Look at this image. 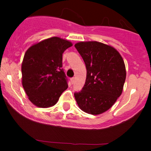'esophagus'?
<instances>
[{
	"instance_id": "1",
	"label": "esophagus",
	"mask_w": 151,
	"mask_h": 151,
	"mask_svg": "<svg viewBox=\"0 0 151 151\" xmlns=\"http://www.w3.org/2000/svg\"><path fill=\"white\" fill-rule=\"evenodd\" d=\"M74 81H75V78H74V77H72V78L71 79V84H74Z\"/></svg>"
}]
</instances>
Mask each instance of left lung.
<instances>
[{
    "label": "left lung",
    "mask_w": 151,
    "mask_h": 151,
    "mask_svg": "<svg viewBox=\"0 0 151 151\" xmlns=\"http://www.w3.org/2000/svg\"><path fill=\"white\" fill-rule=\"evenodd\" d=\"M87 69L85 83L74 93L79 107L91 115L106 112L121 95L126 77V66L114 47L98 42H80L74 45Z\"/></svg>",
    "instance_id": "left-lung-1"
}]
</instances>
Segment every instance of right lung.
<instances>
[{
	"label": "right lung",
	"mask_w": 151,
	"mask_h": 151,
	"mask_svg": "<svg viewBox=\"0 0 151 151\" xmlns=\"http://www.w3.org/2000/svg\"><path fill=\"white\" fill-rule=\"evenodd\" d=\"M72 43L52 37L29 47L22 63V83L29 100L38 107L54 106L68 88L62 68L63 53Z\"/></svg>",
	"instance_id": "1"
}]
</instances>
